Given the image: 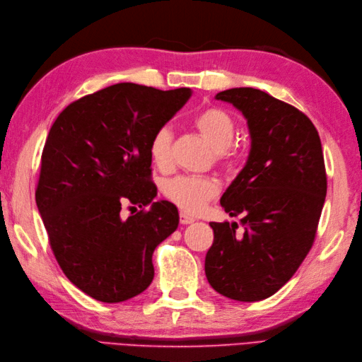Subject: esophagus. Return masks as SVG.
I'll return each mask as SVG.
<instances>
[{"mask_svg": "<svg viewBox=\"0 0 362 362\" xmlns=\"http://www.w3.org/2000/svg\"><path fill=\"white\" fill-rule=\"evenodd\" d=\"M191 222H194L193 216H189L187 213H180V224L187 226V224H191Z\"/></svg>", "mask_w": 362, "mask_h": 362, "instance_id": "esophagus-1", "label": "esophagus"}]
</instances>
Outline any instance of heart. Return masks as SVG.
Wrapping results in <instances>:
<instances>
[{"label":"heart","mask_w":362,"mask_h":362,"mask_svg":"<svg viewBox=\"0 0 362 362\" xmlns=\"http://www.w3.org/2000/svg\"><path fill=\"white\" fill-rule=\"evenodd\" d=\"M193 126L214 149V160L228 166L235 161L232 146L235 119L221 107H206L193 117ZM173 134L168 127H160L149 143V156L158 169L171 165ZM163 194L182 211L197 213L221 191L219 182L210 175H175L163 183Z\"/></svg>","instance_id":"obj_1"}]
</instances>
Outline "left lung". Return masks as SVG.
Masks as SVG:
<instances>
[{
    "label": "left lung",
    "mask_w": 362,
    "mask_h": 362,
    "mask_svg": "<svg viewBox=\"0 0 362 362\" xmlns=\"http://www.w3.org/2000/svg\"><path fill=\"white\" fill-rule=\"evenodd\" d=\"M247 119V163L221 197L236 222H210L214 240L205 257L213 289L240 302L274 296L313 247L327 194L317 129L303 112L250 87L221 91Z\"/></svg>",
    "instance_id": "8db88e82"
}]
</instances>
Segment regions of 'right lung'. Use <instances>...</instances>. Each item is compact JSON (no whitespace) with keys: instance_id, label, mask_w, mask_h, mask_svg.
Segmentation results:
<instances>
[{"instance_id":"obj_1","label":"right lung","mask_w":362,"mask_h":362,"mask_svg":"<svg viewBox=\"0 0 362 362\" xmlns=\"http://www.w3.org/2000/svg\"><path fill=\"white\" fill-rule=\"evenodd\" d=\"M189 96V88L115 83L71 103L51 126L35 202L60 269L99 302L141 294L153 250L179 226L174 204L152 202L149 143ZM124 204L142 210L122 220Z\"/></svg>"}]
</instances>
